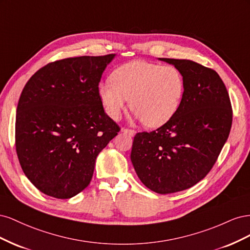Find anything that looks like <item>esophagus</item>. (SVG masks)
<instances>
[{
    "label": "esophagus",
    "mask_w": 250,
    "mask_h": 250,
    "mask_svg": "<svg viewBox=\"0 0 250 250\" xmlns=\"http://www.w3.org/2000/svg\"><path fill=\"white\" fill-rule=\"evenodd\" d=\"M122 132H123L124 134L130 135V137H134V135H135V131H134V130H132V129H127V128H124V129H122Z\"/></svg>",
    "instance_id": "1"
}]
</instances>
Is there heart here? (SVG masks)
I'll return each instance as SVG.
<instances>
[{
  "label": "heart",
  "mask_w": 250,
  "mask_h": 250,
  "mask_svg": "<svg viewBox=\"0 0 250 250\" xmlns=\"http://www.w3.org/2000/svg\"><path fill=\"white\" fill-rule=\"evenodd\" d=\"M185 80L177 67L132 60L119 66L111 80L99 84L107 115L120 119L130 99V108L148 127H161L175 115L183 100Z\"/></svg>",
  "instance_id": "b5f03b06"
}]
</instances>
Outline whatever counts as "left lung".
I'll use <instances>...</instances> for the list:
<instances>
[{"label":"left lung","instance_id":"8db88e82","mask_svg":"<svg viewBox=\"0 0 250 250\" xmlns=\"http://www.w3.org/2000/svg\"><path fill=\"white\" fill-rule=\"evenodd\" d=\"M160 60L183 75V100L162 127L135 134L130 158L144 185L170 194L193 187L213 168L229 135L232 110L217 72L188 59Z\"/></svg>","mask_w":250,"mask_h":250}]
</instances>
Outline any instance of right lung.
I'll return each mask as SVG.
<instances>
[{"instance_id": "add662e5", "label": "right lung", "mask_w": 250, "mask_h": 250, "mask_svg": "<svg viewBox=\"0 0 250 250\" xmlns=\"http://www.w3.org/2000/svg\"><path fill=\"white\" fill-rule=\"evenodd\" d=\"M115 56L57 60L37 71L22 89L17 153L25 175L43 194L67 199L84 190L98 154L118 134L98 86Z\"/></svg>"}]
</instances>
